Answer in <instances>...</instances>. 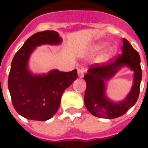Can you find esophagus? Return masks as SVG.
<instances>
[{
  "mask_svg": "<svg viewBox=\"0 0 148 148\" xmlns=\"http://www.w3.org/2000/svg\"><path fill=\"white\" fill-rule=\"evenodd\" d=\"M86 71V69L85 67H81L77 70V76L78 77H82L84 76L85 72Z\"/></svg>",
  "mask_w": 148,
  "mask_h": 148,
  "instance_id": "34e87169",
  "label": "esophagus"
}]
</instances>
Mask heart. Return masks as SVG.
<instances>
[{
	"mask_svg": "<svg viewBox=\"0 0 148 148\" xmlns=\"http://www.w3.org/2000/svg\"><path fill=\"white\" fill-rule=\"evenodd\" d=\"M103 47V45H98L97 47H96V50H100V49L101 48ZM116 51V47H110L109 48H108V50L106 51V52L105 53V55H104V58H109V56H111L114 52Z\"/></svg>",
	"mask_w": 148,
	"mask_h": 148,
	"instance_id": "b5f03b06",
	"label": "heart"
}]
</instances>
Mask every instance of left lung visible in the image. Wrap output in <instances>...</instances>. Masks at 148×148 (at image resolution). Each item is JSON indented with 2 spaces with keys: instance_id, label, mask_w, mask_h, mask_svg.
<instances>
[{
  "instance_id": "1",
  "label": "left lung",
  "mask_w": 148,
  "mask_h": 148,
  "mask_svg": "<svg viewBox=\"0 0 148 148\" xmlns=\"http://www.w3.org/2000/svg\"><path fill=\"white\" fill-rule=\"evenodd\" d=\"M129 66L134 71V86L126 98L120 103L110 101L105 94V82L108 80L122 66ZM86 82L85 106L95 116L106 119L119 117L136 104L140 94L142 70L139 53L126 39H123L122 54L116 57L114 62L107 65H93L84 76Z\"/></svg>"
}]
</instances>
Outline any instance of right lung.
Segmentation results:
<instances>
[{"instance_id": "1", "label": "right lung", "mask_w": 148, "mask_h": 148, "mask_svg": "<svg viewBox=\"0 0 148 148\" xmlns=\"http://www.w3.org/2000/svg\"><path fill=\"white\" fill-rule=\"evenodd\" d=\"M61 42L57 32H40L29 37L16 53L8 86L13 107L22 116L40 121L51 119L58 111L64 90L77 79V70L70 72L54 70L47 74L34 75L27 69L29 57L36 47Z\"/></svg>"}]
</instances>
